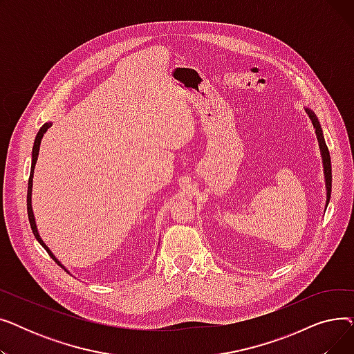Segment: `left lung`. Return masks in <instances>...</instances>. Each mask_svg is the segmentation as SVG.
<instances>
[{
    "instance_id": "8db88e82",
    "label": "left lung",
    "mask_w": 354,
    "mask_h": 354,
    "mask_svg": "<svg viewBox=\"0 0 354 354\" xmlns=\"http://www.w3.org/2000/svg\"><path fill=\"white\" fill-rule=\"evenodd\" d=\"M306 109V113L308 115V118L313 122V126L315 129V135H317V140H319V146H320V152H322V158H323V167H324V179H326V191H327V201H326V208L328 205V201H330V195H331V160H330V153H328V149L323 136V130L320 126L319 119L315 118V115L308 107Z\"/></svg>"
}]
</instances>
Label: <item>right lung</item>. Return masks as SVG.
Listing matches in <instances>:
<instances>
[{
    "label": "right lung",
    "mask_w": 354,
    "mask_h": 354,
    "mask_svg": "<svg viewBox=\"0 0 354 354\" xmlns=\"http://www.w3.org/2000/svg\"><path fill=\"white\" fill-rule=\"evenodd\" d=\"M51 126V123H44L39 133H37L35 136V140H34V146H32V159H31V172H30V179H28V191H27V212H28V221H30V225H31V230H32V234L34 236L37 238V241L44 247V250L48 252V255L54 259L55 263H57L62 268H64L57 258L54 257V254L50 251V248L44 244V241L40 238V234L39 231H37V225H35V219H34V214H32V207H31V191H32V175H34V167H35V162H37V158H39V151H40V143H41V139L44 136V133L47 132V129ZM66 270V268H64ZM67 271V270H66ZM68 272V271H67Z\"/></svg>",
    "instance_id": "right-lung-1"
}]
</instances>
